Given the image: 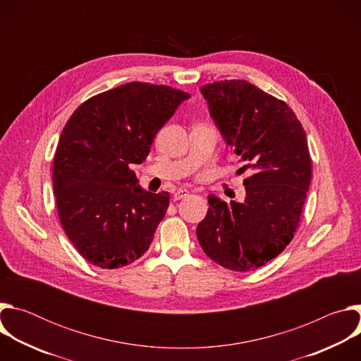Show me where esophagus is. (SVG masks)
Segmentation results:
<instances>
[{"instance_id":"esophagus-1","label":"esophagus","mask_w":361,"mask_h":361,"mask_svg":"<svg viewBox=\"0 0 361 361\" xmlns=\"http://www.w3.org/2000/svg\"><path fill=\"white\" fill-rule=\"evenodd\" d=\"M188 194H190V192H188V190L180 188V190H177V191L174 192V200H176V201H178V200H183V198H185Z\"/></svg>"}]
</instances>
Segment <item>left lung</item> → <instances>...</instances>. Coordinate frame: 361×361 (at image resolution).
<instances>
[{
  "label": "left lung",
  "mask_w": 361,
  "mask_h": 361,
  "mask_svg": "<svg viewBox=\"0 0 361 361\" xmlns=\"http://www.w3.org/2000/svg\"><path fill=\"white\" fill-rule=\"evenodd\" d=\"M210 114L234 157L250 171L245 200L209 195L197 238L213 262L233 271L255 270L293 240L312 181L305 133L283 99L245 80L201 85Z\"/></svg>",
  "instance_id": "left-lung-1"
}]
</instances>
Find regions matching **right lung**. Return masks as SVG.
<instances>
[{"label":"right lung","mask_w":361,"mask_h":361,"mask_svg":"<svg viewBox=\"0 0 361 361\" xmlns=\"http://www.w3.org/2000/svg\"><path fill=\"white\" fill-rule=\"evenodd\" d=\"M188 92L169 85L128 82L99 92L67 121L53 164L61 226L84 259L101 269L138 260L170 204L169 192L138 187L154 137Z\"/></svg>","instance_id":"1"}]
</instances>
